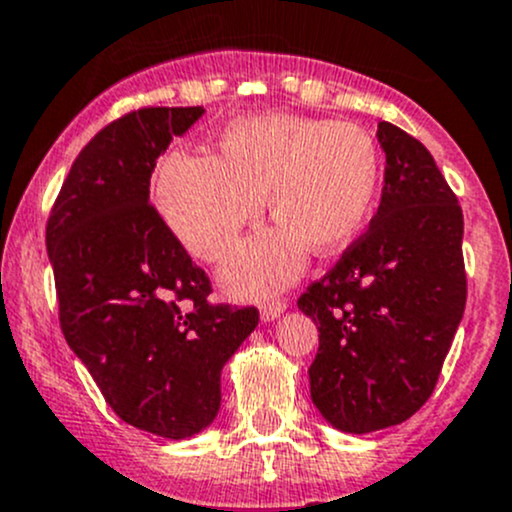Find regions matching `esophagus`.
<instances>
[{
    "mask_svg": "<svg viewBox=\"0 0 512 512\" xmlns=\"http://www.w3.org/2000/svg\"><path fill=\"white\" fill-rule=\"evenodd\" d=\"M284 309H287V304H284L282 299L267 301V304H262V309H260L262 321H274V319H279V316L284 314Z\"/></svg>",
    "mask_w": 512,
    "mask_h": 512,
    "instance_id": "esophagus-1",
    "label": "esophagus"
}]
</instances>
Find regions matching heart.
Here are the masks:
<instances>
[{"mask_svg":"<svg viewBox=\"0 0 512 512\" xmlns=\"http://www.w3.org/2000/svg\"><path fill=\"white\" fill-rule=\"evenodd\" d=\"M380 191V152L368 129L297 115L233 122L220 154L171 152L157 171V203L176 240L218 262L260 218L265 196L279 223L225 265L238 297H262L299 277L309 247L331 255L368 223Z\"/></svg>","mask_w":512,"mask_h":512,"instance_id":"1","label":"heart"}]
</instances>
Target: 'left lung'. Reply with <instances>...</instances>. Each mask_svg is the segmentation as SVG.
I'll use <instances>...</instances> for the list:
<instances>
[{
	"instance_id": "left-lung-1",
	"label": "left lung",
	"mask_w": 512,
	"mask_h": 512,
	"mask_svg": "<svg viewBox=\"0 0 512 512\" xmlns=\"http://www.w3.org/2000/svg\"><path fill=\"white\" fill-rule=\"evenodd\" d=\"M385 186L368 230L297 306L319 328L311 402L368 434L410 419L437 385L466 306L464 213L422 142L378 122Z\"/></svg>"
}]
</instances>
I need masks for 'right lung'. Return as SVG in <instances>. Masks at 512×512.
Here are the masks:
<instances>
[{
  "label": "right lung",
  "mask_w": 512,
  "mask_h": 512,
  "mask_svg": "<svg viewBox=\"0 0 512 512\" xmlns=\"http://www.w3.org/2000/svg\"><path fill=\"white\" fill-rule=\"evenodd\" d=\"M203 107H144L100 129L53 203L46 250L58 316L122 422L164 439L203 432L220 370L255 331V306L211 304V282L149 206L159 154Z\"/></svg>",
  "instance_id": "right-lung-1"
}]
</instances>
